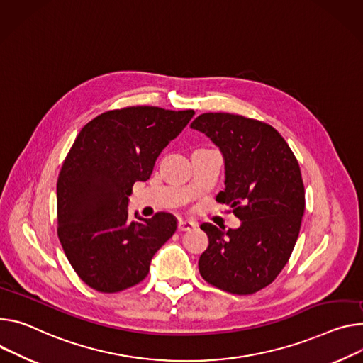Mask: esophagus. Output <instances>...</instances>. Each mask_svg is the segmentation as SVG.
I'll list each match as a JSON object with an SVG mask.
<instances>
[{
    "mask_svg": "<svg viewBox=\"0 0 363 363\" xmlns=\"http://www.w3.org/2000/svg\"><path fill=\"white\" fill-rule=\"evenodd\" d=\"M195 227H196V224L194 221H188V220H182V218L178 221L179 232H189V230H192Z\"/></svg>",
    "mask_w": 363,
    "mask_h": 363,
    "instance_id": "1",
    "label": "esophagus"
}]
</instances>
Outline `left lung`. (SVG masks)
Returning a JSON list of instances; mask_svg holds the SVG:
<instances>
[{"mask_svg":"<svg viewBox=\"0 0 363 363\" xmlns=\"http://www.w3.org/2000/svg\"><path fill=\"white\" fill-rule=\"evenodd\" d=\"M191 128L223 153L225 188L216 200L242 221L228 230L201 224L208 247L199 260L200 274L225 292L253 294L279 275L298 239L306 210L298 160L278 131L259 120L206 113Z\"/></svg>","mask_w":363,"mask_h":363,"instance_id":"left-lung-1","label":"left lung"}]
</instances>
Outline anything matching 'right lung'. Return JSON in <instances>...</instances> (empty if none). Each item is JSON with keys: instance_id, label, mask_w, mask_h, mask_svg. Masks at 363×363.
<instances>
[{"instance_id": "obj_1", "label": "right lung", "mask_w": 363, "mask_h": 363, "mask_svg": "<svg viewBox=\"0 0 363 363\" xmlns=\"http://www.w3.org/2000/svg\"><path fill=\"white\" fill-rule=\"evenodd\" d=\"M194 114L125 107L100 114L79 131L57 178V236L92 289L111 294L143 281L153 255L175 233L169 213L131 220L128 195L135 182L150 178L160 152Z\"/></svg>"}]
</instances>
